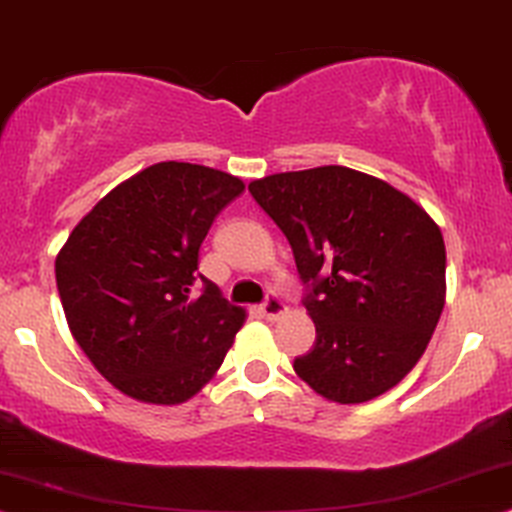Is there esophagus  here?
<instances>
[{
  "label": "esophagus",
  "instance_id": "obj_1",
  "mask_svg": "<svg viewBox=\"0 0 512 512\" xmlns=\"http://www.w3.org/2000/svg\"><path fill=\"white\" fill-rule=\"evenodd\" d=\"M258 311L263 313V318H268V320H277L280 318L282 313L287 311V306H285V301L280 299V296H277L275 292H270L266 299H263V304L258 306Z\"/></svg>",
  "mask_w": 512,
  "mask_h": 512
}]
</instances>
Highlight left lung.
I'll list each match as a JSON object with an SVG mask.
<instances>
[{
	"label": "left lung",
	"instance_id": "8db88e82",
	"mask_svg": "<svg viewBox=\"0 0 512 512\" xmlns=\"http://www.w3.org/2000/svg\"><path fill=\"white\" fill-rule=\"evenodd\" d=\"M249 192L292 244L315 323L296 375L337 403L370 401L399 384L444 308L437 223L399 189L344 166L268 175Z\"/></svg>",
	"mask_w": 512,
	"mask_h": 512
}]
</instances>
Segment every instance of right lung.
<instances>
[{"instance_id": "obj_1", "label": "right lung", "mask_w": 512, "mask_h": 512, "mask_svg": "<svg viewBox=\"0 0 512 512\" xmlns=\"http://www.w3.org/2000/svg\"><path fill=\"white\" fill-rule=\"evenodd\" d=\"M244 182L166 161L111 189L56 258L75 342L123 394L182 403L223 363L244 323L208 277L199 246Z\"/></svg>"}]
</instances>
